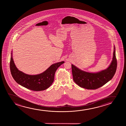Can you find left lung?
<instances>
[{
    "instance_id": "1",
    "label": "left lung",
    "mask_w": 126,
    "mask_h": 126,
    "mask_svg": "<svg viewBox=\"0 0 126 126\" xmlns=\"http://www.w3.org/2000/svg\"><path fill=\"white\" fill-rule=\"evenodd\" d=\"M117 67L115 48L114 46L112 62L107 69L99 72L93 73L82 71L71 64L73 80L82 88L87 90H95L103 86L112 79L115 73Z\"/></svg>"
}]
</instances>
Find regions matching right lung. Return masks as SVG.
Masks as SVG:
<instances>
[{"label":"right lung","mask_w":126,"mask_h":126,"mask_svg":"<svg viewBox=\"0 0 126 126\" xmlns=\"http://www.w3.org/2000/svg\"><path fill=\"white\" fill-rule=\"evenodd\" d=\"M12 52L10 62V68L12 77L17 83L28 89L40 91L46 90L52 84L54 80L55 71L64 61L50 66L44 72L37 75H28L17 69L12 59Z\"/></svg>","instance_id":"obj_1"}]
</instances>
